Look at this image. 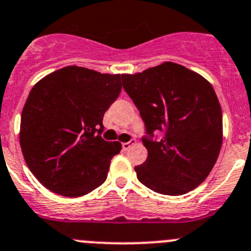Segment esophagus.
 <instances>
[{
    "instance_id": "obj_1",
    "label": "esophagus",
    "mask_w": 251,
    "mask_h": 251,
    "mask_svg": "<svg viewBox=\"0 0 251 251\" xmlns=\"http://www.w3.org/2000/svg\"><path fill=\"white\" fill-rule=\"evenodd\" d=\"M135 143H136V140H130L128 142H124L123 143V150L127 151L128 148H130L132 145H135Z\"/></svg>"
}]
</instances>
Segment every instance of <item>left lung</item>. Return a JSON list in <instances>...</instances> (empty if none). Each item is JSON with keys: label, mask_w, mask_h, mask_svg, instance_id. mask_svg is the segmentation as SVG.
Instances as JSON below:
<instances>
[{"label": "left lung", "mask_w": 251, "mask_h": 251, "mask_svg": "<svg viewBox=\"0 0 251 251\" xmlns=\"http://www.w3.org/2000/svg\"><path fill=\"white\" fill-rule=\"evenodd\" d=\"M121 79L147 133L142 142L148 155L135 167L137 179L163 195L194 190L208 176L222 147V109L213 87L174 62ZM157 132L161 137L153 140Z\"/></svg>", "instance_id": "1"}]
</instances>
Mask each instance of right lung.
Wrapping results in <instances>:
<instances>
[{"label": "right lung", "instance_id": "obj_1", "mask_svg": "<svg viewBox=\"0 0 251 251\" xmlns=\"http://www.w3.org/2000/svg\"><path fill=\"white\" fill-rule=\"evenodd\" d=\"M120 92L121 75L78 66L57 70L31 88L19 142L26 165L46 189L78 198L105 181L121 143L101 138L103 116Z\"/></svg>", "mask_w": 251, "mask_h": 251}]
</instances>
